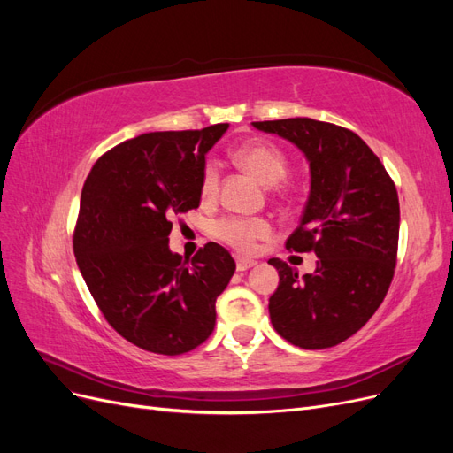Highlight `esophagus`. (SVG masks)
<instances>
[{
    "label": "esophagus",
    "mask_w": 453,
    "mask_h": 453,
    "mask_svg": "<svg viewBox=\"0 0 453 453\" xmlns=\"http://www.w3.org/2000/svg\"><path fill=\"white\" fill-rule=\"evenodd\" d=\"M255 265H257V260H253V258H245V257H238V258H236V268H238V272L250 270V268H253Z\"/></svg>",
    "instance_id": "obj_1"
}]
</instances>
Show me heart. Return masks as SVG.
I'll return each mask as SVG.
<instances>
[{"mask_svg":"<svg viewBox=\"0 0 453 453\" xmlns=\"http://www.w3.org/2000/svg\"><path fill=\"white\" fill-rule=\"evenodd\" d=\"M234 157L240 166L251 172L265 185L280 183L289 172V160H287L285 153L270 142L255 140L243 143ZM219 181H221V172H219V166L213 160H208L203 164L200 177V196L203 200L213 198L219 193ZM270 234L272 225L260 217L228 215L219 219L213 225V236L240 253L253 251L257 242Z\"/></svg>","mask_w":453,"mask_h":453,"instance_id":"1","label":"heart"}]
</instances>
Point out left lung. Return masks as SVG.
<instances>
[{
  "label": "left lung",
  "mask_w": 453,
  "mask_h": 453,
  "mask_svg": "<svg viewBox=\"0 0 453 453\" xmlns=\"http://www.w3.org/2000/svg\"><path fill=\"white\" fill-rule=\"evenodd\" d=\"M253 127L295 143L310 160L311 188L298 228L285 248L318 255L313 273L280 258V285L270 296L278 334L304 349L333 348L372 318L393 281L399 250L395 183L357 134L308 117Z\"/></svg>",
  "instance_id": "1"
}]
</instances>
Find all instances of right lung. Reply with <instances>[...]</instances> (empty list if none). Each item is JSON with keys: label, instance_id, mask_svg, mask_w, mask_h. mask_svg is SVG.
I'll return each instance as SVG.
<instances>
[{"label": "right lung", "instance_id": "obj_1", "mask_svg": "<svg viewBox=\"0 0 453 453\" xmlns=\"http://www.w3.org/2000/svg\"><path fill=\"white\" fill-rule=\"evenodd\" d=\"M226 128L142 134L104 153L83 185L77 266L105 321L145 351L181 355L203 344L236 270L215 242L190 260L168 248L172 219L200 205L205 153Z\"/></svg>", "mask_w": 453, "mask_h": 453}]
</instances>
